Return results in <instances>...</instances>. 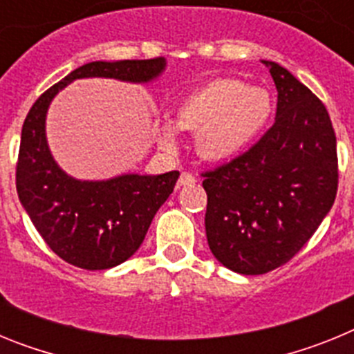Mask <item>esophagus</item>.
I'll return each instance as SVG.
<instances>
[{"label": "esophagus", "mask_w": 354, "mask_h": 354, "mask_svg": "<svg viewBox=\"0 0 354 354\" xmlns=\"http://www.w3.org/2000/svg\"><path fill=\"white\" fill-rule=\"evenodd\" d=\"M195 183H196L195 175L187 174V171H183L179 177V180H177V184H179V186H192V184H195Z\"/></svg>", "instance_id": "obj_1"}]
</instances>
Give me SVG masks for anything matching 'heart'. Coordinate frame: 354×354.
Segmentation results:
<instances>
[{
  "instance_id": "obj_1",
  "label": "heart",
  "mask_w": 354,
  "mask_h": 354,
  "mask_svg": "<svg viewBox=\"0 0 354 354\" xmlns=\"http://www.w3.org/2000/svg\"><path fill=\"white\" fill-rule=\"evenodd\" d=\"M273 113V101L264 88L237 80H216L187 93L177 106L175 124L196 133V152L212 162L239 158L264 129ZM159 145L175 150L177 131L170 122L158 127Z\"/></svg>"
}]
</instances>
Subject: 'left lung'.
<instances>
[{
  "label": "left lung",
  "mask_w": 354,
  "mask_h": 354,
  "mask_svg": "<svg viewBox=\"0 0 354 354\" xmlns=\"http://www.w3.org/2000/svg\"><path fill=\"white\" fill-rule=\"evenodd\" d=\"M262 64L278 92L274 124L248 152L202 174L209 248L241 274L289 262L330 212L339 186L337 138L324 104L282 65Z\"/></svg>",
  "instance_id": "left-lung-1"
}]
</instances>
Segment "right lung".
Listing matches in <instances>:
<instances>
[{
    "instance_id": "obj_1",
    "label": "right lung",
    "mask_w": 354,
    "mask_h": 354,
    "mask_svg": "<svg viewBox=\"0 0 354 354\" xmlns=\"http://www.w3.org/2000/svg\"><path fill=\"white\" fill-rule=\"evenodd\" d=\"M165 67V58L90 62L53 84L31 106L21 133L17 195L42 239L68 264L97 271L127 261L145 239L158 209L174 192L179 171L124 174L108 180L74 179L58 167L49 150V104L74 80L109 77L150 83L161 76Z\"/></svg>"
}]
</instances>
